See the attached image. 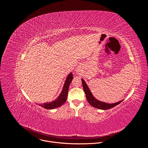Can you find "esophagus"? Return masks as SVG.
<instances>
[{
    "mask_svg": "<svg viewBox=\"0 0 148 148\" xmlns=\"http://www.w3.org/2000/svg\"><path fill=\"white\" fill-rule=\"evenodd\" d=\"M77 72H78V71H77Z\"/></svg>",
    "mask_w": 148,
    "mask_h": 148,
    "instance_id": "1",
    "label": "esophagus"
}]
</instances>
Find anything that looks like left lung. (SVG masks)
<instances>
[{
	"instance_id": "8db88e82",
	"label": "left lung",
	"mask_w": 148,
	"mask_h": 148,
	"mask_svg": "<svg viewBox=\"0 0 148 148\" xmlns=\"http://www.w3.org/2000/svg\"><path fill=\"white\" fill-rule=\"evenodd\" d=\"M81 81H82L83 89H84V92H85L87 101L93 107H95L96 108L100 109V110H109V109H111V108L116 106L117 105L123 101V100H121L118 102L114 103H108L106 102H103L98 101L97 99H95L94 98V97L92 95L91 92L90 91L85 81H84L83 79H81Z\"/></svg>"
}]
</instances>
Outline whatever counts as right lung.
Segmentation results:
<instances>
[{
	"instance_id": "1",
	"label": "right lung",
	"mask_w": 148,
	"mask_h": 148,
	"mask_svg": "<svg viewBox=\"0 0 148 148\" xmlns=\"http://www.w3.org/2000/svg\"><path fill=\"white\" fill-rule=\"evenodd\" d=\"M73 78V73H71L69 74V75L67 76L64 87H63L62 90L58 96V97L54 101L50 102H46L44 103H41L39 104V105L41 107H43L45 109H48V110H52L56 108H58L60 106H61L62 105L64 104L65 102L67 100V95H68V91H69V88L70 86V84H71V82L72 81V79Z\"/></svg>"
}]
</instances>
